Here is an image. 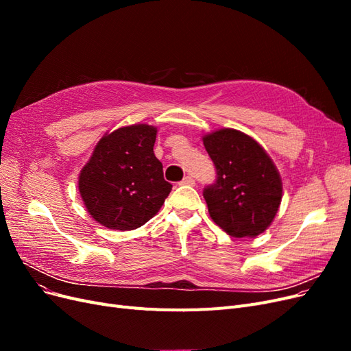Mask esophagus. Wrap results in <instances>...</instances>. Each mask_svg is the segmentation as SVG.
Instances as JSON below:
<instances>
[{
	"mask_svg": "<svg viewBox=\"0 0 351 351\" xmlns=\"http://www.w3.org/2000/svg\"><path fill=\"white\" fill-rule=\"evenodd\" d=\"M180 184H189V186H192V184H195V178L192 177V176H186L182 182H180Z\"/></svg>",
	"mask_w": 351,
	"mask_h": 351,
	"instance_id": "obj_1",
	"label": "esophagus"
}]
</instances>
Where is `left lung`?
<instances>
[{
	"mask_svg": "<svg viewBox=\"0 0 351 351\" xmlns=\"http://www.w3.org/2000/svg\"><path fill=\"white\" fill-rule=\"evenodd\" d=\"M217 168L214 184L204 189L210 218L231 237H256L277 215L282 183L263 147L234 129L204 136Z\"/></svg>",
	"mask_w": 351,
	"mask_h": 351,
	"instance_id": "left-lung-1",
	"label": "left lung"
}]
</instances>
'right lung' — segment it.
Instances as JSON below:
<instances>
[{
  "instance_id": "add662e5",
  "label": "right lung",
  "mask_w": 351,
  "mask_h": 351,
  "mask_svg": "<svg viewBox=\"0 0 351 351\" xmlns=\"http://www.w3.org/2000/svg\"><path fill=\"white\" fill-rule=\"evenodd\" d=\"M156 129L134 124L105 134L79 176V192L101 226L129 231L146 224L171 192L154 154Z\"/></svg>"
}]
</instances>
